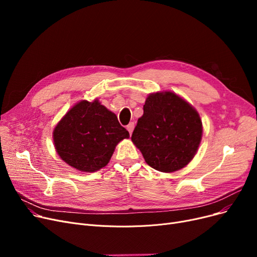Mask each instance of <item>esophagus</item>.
Instances as JSON below:
<instances>
[{
    "label": "esophagus",
    "mask_w": 257,
    "mask_h": 257,
    "mask_svg": "<svg viewBox=\"0 0 257 257\" xmlns=\"http://www.w3.org/2000/svg\"><path fill=\"white\" fill-rule=\"evenodd\" d=\"M133 129H134V123L132 121V123H130L128 126H127V130L129 131V133L131 134L132 133V131H133Z\"/></svg>",
    "instance_id": "esophagus-1"
}]
</instances>
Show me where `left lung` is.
<instances>
[{"label": "left lung", "instance_id": "8db88e82", "mask_svg": "<svg viewBox=\"0 0 257 257\" xmlns=\"http://www.w3.org/2000/svg\"><path fill=\"white\" fill-rule=\"evenodd\" d=\"M203 127L195 109L171 90L150 93L131 141L151 168L164 173L187 166L196 155Z\"/></svg>", "mask_w": 257, "mask_h": 257}]
</instances>
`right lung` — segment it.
<instances>
[{"instance_id":"right-lung-1","label":"right lung","mask_w":257,"mask_h":257,"mask_svg":"<svg viewBox=\"0 0 257 257\" xmlns=\"http://www.w3.org/2000/svg\"><path fill=\"white\" fill-rule=\"evenodd\" d=\"M125 139H129V132L98 99L75 104L53 130L59 157L77 171L86 173L107 166L116 145Z\"/></svg>"}]
</instances>
